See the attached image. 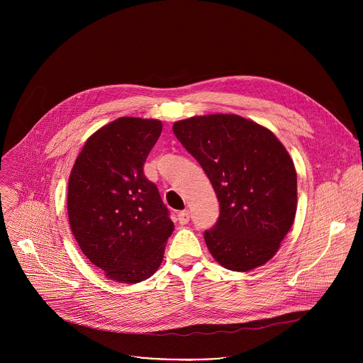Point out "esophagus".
Returning a JSON list of instances; mask_svg holds the SVG:
<instances>
[{
    "label": "esophagus",
    "instance_id": "esophagus-1",
    "mask_svg": "<svg viewBox=\"0 0 363 363\" xmlns=\"http://www.w3.org/2000/svg\"><path fill=\"white\" fill-rule=\"evenodd\" d=\"M189 211L188 210H184V211H181V213H178V221H179V224L181 225H185V224H188L189 223Z\"/></svg>",
    "mask_w": 363,
    "mask_h": 363
}]
</instances>
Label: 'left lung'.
<instances>
[{
	"instance_id": "8db88e82",
	"label": "left lung",
	"mask_w": 363,
	"mask_h": 363,
	"mask_svg": "<svg viewBox=\"0 0 363 363\" xmlns=\"http://www.w3.org/2000/svg\"><path fill=\"white\" fill-rule=\"evenodd\" d=\"M172 129L220 201L217 224L203 233L211 255L233 272L266 264L297 210V174L283 143L267 128L238 115L192 116Z\"/></svg>"
}]
</instances>
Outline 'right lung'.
<instances>
[{
	"instance_id": "right-lung-1",
	"label": "right lung",
	"mask_w": 363,
	"mask_h": 363,
	"mask_svg": "<svg viewBox=\"0 0 363 363\" xmlns=\"http://www.w3.org/2000/svg\"><path fill=\"white\" fill-rule=\"evenodd\" d=\"M161 132V121L119 118L86 140L70 172L72 233L109 280L135 284L149 279L174 231L157 185L143 174Z\"/></svg>"
}]
</instances>
